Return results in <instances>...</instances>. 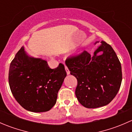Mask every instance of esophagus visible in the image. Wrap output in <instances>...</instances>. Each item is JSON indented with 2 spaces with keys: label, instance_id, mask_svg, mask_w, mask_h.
<instances>
[{
  "label": "esophagus",
  "instance_id": "1",
  "mask_svg": "<svg viewBox=\"0 0 132 132\" xmlns=\"http://www.w3.org/2000/svg\"><path fill=\"white\" fill-rule=\"evenodd\" d=\"M65 70H66V73H67L68 75H69L70 73V70H69V69L68 68V67L66 66H65Z\"/></svg>",
  "mask_w": 132,
  "mask_h": 132
}]
</instances>
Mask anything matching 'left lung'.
<instances>
[{"instance_id":"left-lung-1","label":"left lung","mask_w":132,"mask_h":132,"mask_svg":"<svg viewBox=\"0 0 132 132\" xmlns=\"http://www.w3.org/2000/svg\"><path fill=\"white\" fill-rule=\"evenodd\" d=\"M101 43L93 56L84 51L67 58L65 62L70 73L77 79V100L88 109L109 104L118 94L121 84L122 70L119 59L110 45L103 41ZM100 51L102 54L97 55Z\"/></svg>"}]
</instances>
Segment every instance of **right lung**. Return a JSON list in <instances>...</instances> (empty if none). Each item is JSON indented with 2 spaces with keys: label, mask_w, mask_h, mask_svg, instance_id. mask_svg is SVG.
<instances>
[{
  "label": "right lung",
  "mask_w": 132,
  "mask_h": 132,
  "mask_svg": "<svg viewBox=\"0 0 132 132\" xmlns=\"http://www.w3.org/2000/svg\"><path fill=\"white\" fill-rule=\"evenodd\" d=\"M66 77L62 64L50 68L45 60L29 56L22 46L11 62L9 84L13 96L22 107L43 112L55 104Z\"/></svg>",
  "instance_id": "right-lung-1"
}]
</instances>
